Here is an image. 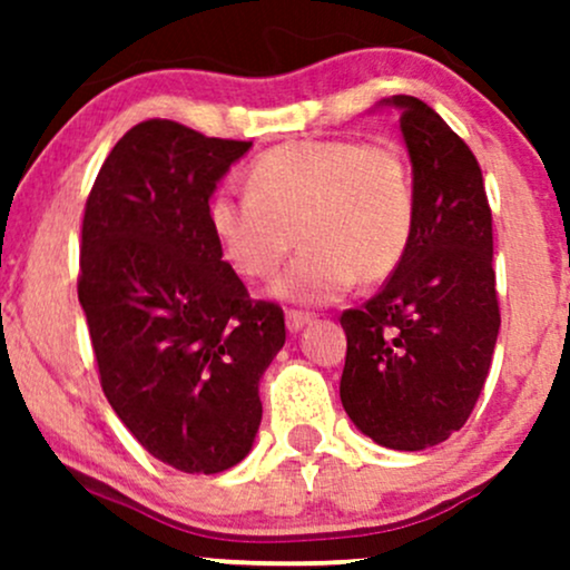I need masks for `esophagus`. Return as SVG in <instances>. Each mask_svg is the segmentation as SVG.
Wrapping results in <instances>:
<instances>
[{"instance_id": "esophagus-1", "label": "esophagus", "mask_w": 570, "mask_h": 570, "mask_svg": "<svg viewBox=\"0 0 570 570\" xmlns=\"http://www.w3.org/2000/svg\"><path fill=\"white\" fill-rule=\"evenodd\" d=\"M311 322H313V313L286 311V326H289V332H299L303 326H307Z\"/></svg>"}]
</instances>
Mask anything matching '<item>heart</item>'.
<instances>
[{"instance_id": "heart-1", "label": "heart", "mask_w": 570, "mask_h": 570, "mask_svg": "<svg viewBox=\"0 0 570 570\" xmlns=\"http://www.w3.org/2000/svg\"><path fill=\"white\" fill-rule=\"evenodd\" d=\"M246 185V195L222 189L208 200V230L227 267L248 281L273 276L297 233L303 254L273 284L281 299L332 303L356 278H389L407 254L415 181L389 144H278L248 166Z\"/></svg>"}]
</instances>
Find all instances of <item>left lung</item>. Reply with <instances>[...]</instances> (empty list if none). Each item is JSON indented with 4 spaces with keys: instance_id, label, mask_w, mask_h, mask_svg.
<instances>
[{
    "instance_id": "8db88e82",
    "label": "left lung",
    "mask_w": 570,
    "mask_h": 570,
    "mask_svg": "<svg viewBox=\"0 0 570 570\" xmlns=\"http://www.w3.org/2000/svg\"><path fill=\"white\" fill-rule=\"evenodd\" d=\"M399 112L415 181V227L383 289L340 316L348 351L340 402L362 434L391 450H426L472 415L501 313L480 163L429 104L383 98Z\"/></svg>"
}]
</instances>
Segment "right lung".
Returning a JSON list of instances; mask_svg holds the SVG:
<instances>
[{
	"instance_id": "obj_1",
	"label": "right lung",
	"mask_w": 570,
	"mask_h": 570,
	"mask_svg": "<svg viewBox=\"0 0 570 570\" xmlns=\"http://www.w3.org/2000/svg\"><path fill=\"white\" fill-rule=\"evenodd\" d=\"M248 147L174 120L139 122L85 203L77 297L101 389L141 448L187 474L248 455L259 377L286 340L284 311L248 299L206 219Z\"/></svg>"
}]
</instances>
